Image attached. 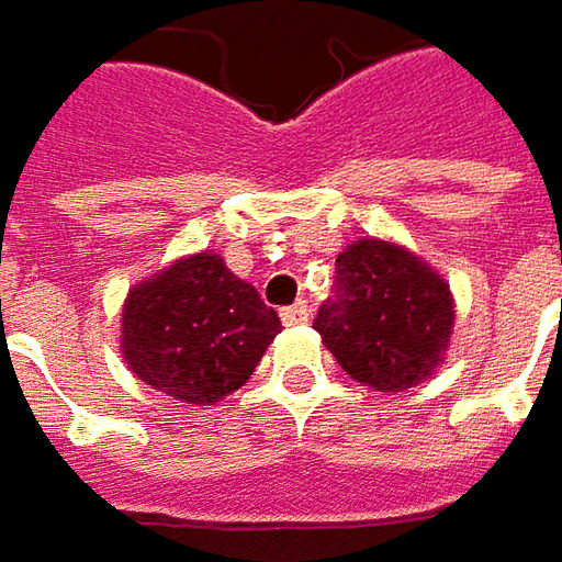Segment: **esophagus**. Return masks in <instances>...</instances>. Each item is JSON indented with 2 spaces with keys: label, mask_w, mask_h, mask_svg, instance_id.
<instances>
[{
  "label": "esophagus",
  "mask_w": 562,
  "mask_h": 562,
  "mask_svg": "<svg viewBox=\"0 0 562 562\" xmlns=\"http://www.w3.org/2000/svg\"><path fill=\"white\" fill-rule=\"evenodd\" d=\"M281 322L293 328V325H306L310 322V306L306 303H293L288 310H281Z\"/></svg>",
  "instance_id": "esophagus-1"
}]
</instances>
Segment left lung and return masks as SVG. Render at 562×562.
Returning <instances> with one entry per match:
<instances>
[{"mask_svg": "<svg viewBox=\"0 0 562 562\" xmlns=\"http://www.w3.org/2000/svg\"><path fill=\"white\" fill-rule=\"evenodd\" d=\"M453 315L443 274L394 240L362 237L337 256L335 300L313 328L353 381L397 394L441 369Z\"/></svg>", "mask_w": 562, "mask_h": 562, "instance_id": "8db88e82", "label": "left lung"}]
</instances>
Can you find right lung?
I'll return each instance as SVG.
<instances>
[{
	"mask_svg": "<svg viewBox=\"0 0 562 562\" xmlns=\"http://www.w3.org/2000/svg\"><path fill=\"white\" fill-rule=\"evenodd\" d=\"M281 318L212 249L134 284L121 310V357L165 397L212 406L247 384Z\"/></svg>",
	"mask_w": 562,
	"mask_h": 562,
	"instance_id": "1",
	"label": "right lung"
}]
</instances>
